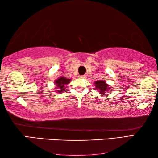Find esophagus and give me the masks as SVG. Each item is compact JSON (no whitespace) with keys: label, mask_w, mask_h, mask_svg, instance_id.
<instances>
[{"label":"esophagus","mask_w":158,"mask_h":158,"mask_svg":"<svg viewBox=\"0 0 158 158\" xmlns=\"http://www.w3.org/2000/svg\"><path fill=\"white\" fill-rule=\"evenodd\" d=\"M79 78L80 79H85V76H79Z\"/></svg>","instance_id":"esophagus-1"}]
</instances>
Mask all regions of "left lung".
Masks as SVG:
<instances>
[{"label": "left lung", "instance_id": "left-lung-1", "mask_svg": "<svg viewBox=\"0 0 158 158\" xmlns=\"http://www.w3.org/2000/svg\"><path fill=\"white\" fill-rule=\"evenodd\" d=\"M94 85L95 87V89L98 90L101 95L106 94V92L110 90L111 88L105 80H98V81L94 82Z\"/></svg>", "mask_w": 158, "mask_h": 158}]
</instances>
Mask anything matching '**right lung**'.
I'll return each instance as SVG.
<instances>
[{
	"label": "right lung",
	"instance_id": "1",
	"mask_svg": "<svg viewBox=\"0 0 158 158\" xmlns=\"http://www.w3.org/2000/svg\"><path fill=\"white\" fill-rule=\"evenodd\" d=\"M71 79H67L64 76L58 77L57 79L54 81L55 87L57 90H54V91L57 93H63L65 90V86L70 82Z\"/></svg>",
	"mask_w": 158,
	"mask_h": 158
}]
</instances>
